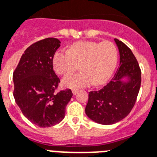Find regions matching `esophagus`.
I'll use <instances>...</instances> for the list:
<instances>
[{"mask_svg": "<svg viewBox=\"0 0 157 157\" xmlns=\"http://www.w3.org/2000/svg\"><path fill=\"white\" fill-rule=\"evenodd\" d=\"M72 93H73L74 95H76L78 93V90H72Z\"/></svg>", "mask_w": 157, "mask_h": 157, "instance_id": "esophagus-1", "label": "esophagus"}]
</instances>
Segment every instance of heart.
<instances>
[{"mask_svg": "<svg viewBox=\"0 0 157 157\" xmlns=\"http://www.w3.org/2000/svg\"><path fill=\"white\" fill-rule=\"evenodd\" d=\"M118 61L117 49L113 43L79 41L72 44L68 52L59 50L52 59L53 68L60 75H66L80 64L81 73L71 75L63 79L65 87L80 89L102 85L110 78Z\"/></svg>", "mask_w": 157, "mask_h": 157, "instance_id": "heart-1", "label": "heart"}]
</instances>
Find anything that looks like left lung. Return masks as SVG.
Wrapping results in <instances>:
<instances>
[{"instance_id": "left-lung-1", "label": "left lung", "mask_w": 157, "mask_h": 157, "mask_svg": "<svg viewBox=\"0 0 157 157\" xmlns=\"http://www.w3.org/2000/svg\"><path fill=\"white\" fill-rule=\"evenodd\" d=\"M120 54V64L109 83L89 93L86 114L94 122L112 124L126 117L134 106L141 83V71L132 51L114 39Z\"/></svg>"}]
</instances>
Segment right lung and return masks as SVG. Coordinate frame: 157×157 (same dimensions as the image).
Returning <instances> with one entry per match:
<instances>
[{
  "instance_id": "obj_1",
  "label": "right lung",
  "mask_w": 157,
  "mask_h": 157,
  "mask_svg": "<svg viewBox=\"0 0 157 157\" xmlns=\"http://www.w3.org/2000/svg\"><path fill=\"white\" fill-rule=\"evenodd\" d=\"M60 43L47 38L32 44L13 73L16 103L28 120L42 128L62 121L73 95L70 89L56 93L60 80L53 71L52 59Z\"/></svg>"
}]
</instances>
